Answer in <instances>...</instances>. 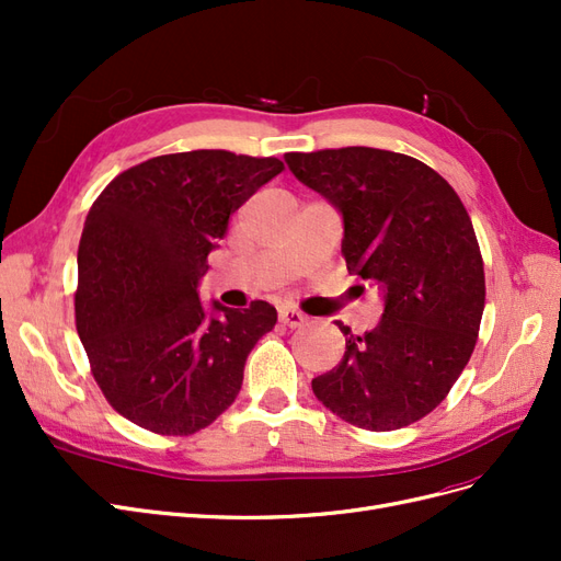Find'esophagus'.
<instances>
[{
    "label": "esophagus",
    "mask_w": 561,
    "mask_h": 561,
    "mask_svg": "<svg viewBox=\"0 0 561 561\" xmlns=\"http://www.w3.org/2000/svg\"><path fill=\"white\" fill-rule=\"evenodd\" d=\"M278 316H280L283 325H287V328H301L304 322H307V316H304V313L297 311V309H290V307H283Z\"/></svg>",
    "instance_id": "1"
}]
</instances>
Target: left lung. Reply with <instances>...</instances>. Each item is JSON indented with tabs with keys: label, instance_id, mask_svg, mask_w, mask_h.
<instances>
[{
	"label": "left lung",
	"instance_id": "8db88e82",
	"mask_svg": "<svg viewBox=\"0 0 561 561\" xmlns=\"http://www.w3.org/2000/svg\"><path fill=\"white\" fill-rule=\"evenodd\" d=\"M285 163L342 213L348 274L383 299L363 336L339 322L344 358L313 393L358 428L410 426L447 398L478 342L484 264L470 215L443 175L398 151H290Z\"/></svg>",
	"mask_w": 561,
	"mask_h": 561
}]
</instances>
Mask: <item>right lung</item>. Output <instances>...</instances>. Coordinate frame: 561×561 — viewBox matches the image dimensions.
I'll use <instances>...</instances> for the list:
<instances>
[{
  "label": "right lung",
  "mask_w": 561,
  "mask_h": 561,
  "mask_svg": "<svg viewBox=\"0 0 561 561\" xmlns=\"http://www.w3.org/2000/svg\"><path fill=\"white\" fill-rule=\"evenodd\" d=\"M283 161L196 149L116 175L79 243L77 332L114 410L159 435H192L229 410L250 351L274 330L266 301L206 313L198 280L229 217Z\"/></svg>",
  "instance_id": "add662e5"
}]
</instances>
